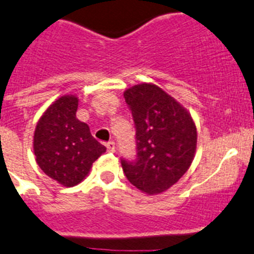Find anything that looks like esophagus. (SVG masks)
I'll return each mask as SVG.
<instances>
[{"label": "esophagus", "mask_w": 254, "mask_h": 254, "mask_svg": "<svg viewBox=\"0 0 254 254\" xmlns=\"http://www.w3.org/2000/svg\"><path fill=\"white\" fill-rule=\"evenodd\" d=\"M106 149H108L109 153H114V151H115V143H114V141L106 143Z\"/></svg>", "instance_id": "obj_1"}]
</instances>
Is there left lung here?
Instances as JSON below:
<instances>
[{
    "instance_id": "8db88e82",
    "label": "left lung",
    "mask_w": 254,
    "mask_h": 254,
    "mask_svg": "<svg viewBox=\"0 0 254 254\" xmlns=\"http://www.w3.org/2000/svg\"><path fill=\"white\" fill-rule=\"evenodd\" d=\"M135 127L136 155L122 158L127 181L139 190L159 194L177 183L193 162L196 127L190 114L153 84L124 92Z\"/></svg>"
}]
</instances>
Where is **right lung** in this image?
<instances>
[{"mask_svg": "<svg viewBox=\"0 0 254 254\" xmlns=\"http://www.w3.org/2000/svg\"><path fill=\"white\" fill-rule=\"evenodd\" d=\"M79 100L65 95L50 105L36 125L34 151L42 172L65 187L79 184L106 148L76 118Z\"/></svg>", "mask_w": 254, "mask_h": 254, "instance_id": "obj_1", "label": "right lung"}]
</instances>
